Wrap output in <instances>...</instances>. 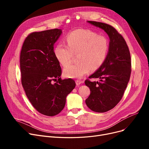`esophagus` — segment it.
Returning <instances> with one entry per match:
<instances>
[{"instance_id": "34e87169", "label": "esophagus", "mask_w": 149, "mask_h": 149, "mask_svg": "<svg viewBox=\"0 0 149 149\" xmlns=\"http://www.w3.org/2000/svg\"><path fill=\"white\" fill-rule=\"evenodd\" d=\"M82 83H83V81H81V80H76V84H77V86L80 85V84H81Z\"/></svg>"}]
</instances>
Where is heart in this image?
Instances as JSON below:
<instances>
[{"instance_id":"heart-1","label":"heart","mask_w":149,"mask_h":149,"mask_svg":"<svg viewBox=\"0 0 149 149\" xmlns=\"http://www.w3.org/2000/svg\"><path fill=\"white\" fill-rule=\"evenodd\" d=\"M67 45L58 43L54 48V54L60 63L63 66L72 61L73 55L79 53V63L64 69L66 77L81 79L90 70L98 69L106 59L109 51V41L102 35L89 29H77L66 38Z\"/></svg>"}]
</instances>
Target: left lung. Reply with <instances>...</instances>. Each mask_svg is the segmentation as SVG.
Wrapping results in <instances>:
<instances>
[{"label":"left lung","instance_id":"8db88e82","mask_svg":"<svg viewBox=\"0 0 149 149\" xmlns=\"http://www.w3.org/2000/svg\"><path fill=\"white\" fill-rule=\"evenodd\" d=\"M88 22L103 29L110 39L106 60L89 77L100 81H85L91 91L86 104L92 111L103 113L113 109L123 96L130 77V54L124 38L113 26L98 22Z\"/></svg>","mask_w":149,"mask_h":149}]
</instances>
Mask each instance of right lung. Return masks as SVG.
<instances>
[{
  "instance_id": "right-lung-1",
  "label": "right lung",
  "mask_w": 149,
  "mask_h": 149,
  "mask_svg": "<svg viewBox=\"0 0 149 149\" xmlns=\"http://www.w3.org/2000/svg\"><path fill=\"white\" fill-rule=\"evenodd\" d=\"M61 33L60 29L31 33L20 52L21 80L26 95L38 112L49 116L63 109L67 95L75 87L72 79L60 78L61 69L54 46ZM57 78L53 84L52 80Z\"/></svg>"
}]
</instances>
